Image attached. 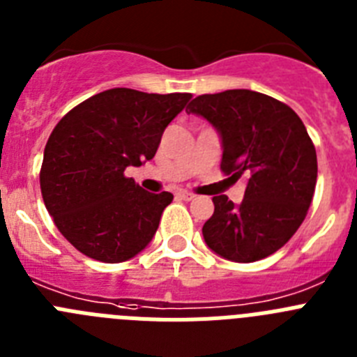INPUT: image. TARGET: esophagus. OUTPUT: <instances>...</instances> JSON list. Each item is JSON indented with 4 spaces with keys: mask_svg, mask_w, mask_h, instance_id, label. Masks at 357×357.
<instances>
[{
    "mask_svg": "<svg viewBox=\"0 0 357 357\" xmlns=\"http://www.w3.org/2000/svg\"><path fill=\"white\" fill-rule=\"evenodd\" d=\"M176 197L182 198V200H193L195 195L189 193V191H184V189H181V191H176Z\"/></svg>",
    "mask_w": 357,
    "mask_h": 357,
    "instance_id": "1",
    "label": "esophagus"
}]
</instances>
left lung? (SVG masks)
<instances>
[{"label": "left lung", "mask_w": 357, "mask_h": 357, "mask_svg": "<svg viewBox=\"0 0 357 357\" xmlns=\"http://www.w3.org/2000/svg\"><path fill=\"white\" fill-rule=\"evenodd\" d=\"M222 139V169L247 176L241 204L214 197L204 223L207 247L223 259L254 263L284 247L307 214L317 185V150L295 110L248 89L202 94L189 103Z\"/></svg>", "instance_id": "1"}]
</instances>
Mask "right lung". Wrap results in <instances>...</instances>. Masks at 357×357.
<instances>
[{"label": "right lung", "mask_w": 357, "mask_h": 357, "mask_svg": "<svg viewBox=\"0 0 357 357\" xmlns=\"http://www.w3.org/2000/svg\"><path fill=\"white\" fill-rule=\"evenodd\" d=\"M189 93L103 91L56 123L44 148L40 191L56 229L91 259L123 263L148 247L173 200L125 176L153 159L164 128Z\"/></svg>", "instance_id": "obj_1"}]
</instances>
